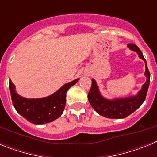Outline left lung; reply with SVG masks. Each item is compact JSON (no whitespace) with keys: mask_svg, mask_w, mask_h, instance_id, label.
<instances>
[{"mask_svg":"<svg viewBox=\"0 0 157 157\" xmlns=\"http://www.w3.org/2000/svg\"><path fill=\"white\" fill-rule=\"evenodd\" d=\"M128 47L138 52L141 59H144L145 62V75L147 77L146 82L142 86L141 90L135 97H130L123 99H116L113 101L106 100L100 94L98 87L96 82L92 79V85L89 91L88 100L93 109L101 116L110 119H123L130 116L131 113L136 111L142 105L146 98L148 89L150 83V73L147 67L146 60L143 56V54L140 48L133 43H129Z\"/></svg>","mask_w":157,"mask_h":157,"instance_id":"obj_1","label":"left lung"}]
</instances>
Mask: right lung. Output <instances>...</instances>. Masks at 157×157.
<instances>
[{
	"instance_id": "1",
	"label": "right lung",
	"mask_w": 157,
	"mask_h": 157,
	"mask_svg": "<svg viewBox=\"0 0 157 157\" xmlns=\"http://www.w3.org/2000/svg\"><path fill=\"white\" fill-rule=\"evenodd\" d=\"M78 80V78L67 83L49 97L39 99H27L18 95L15 86L9 80V90L14 108L19 115L35 125L52 122L62 115L66 105L67 91Z\"/></svg>"
}]
</instances>
